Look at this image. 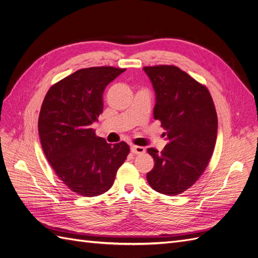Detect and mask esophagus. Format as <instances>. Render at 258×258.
Wrapping results in <instances>:
<instances>
[{
  "label": "esophagus",
  "mask_w": 258,
  "mask_h": 258,
  "mask_svg": "<svg viewBox=\"0 0 258 258\" xmlns=\"http://www.w3.org/2000/svg\"><path fill=\"white\" fill-rule=\"evenodd\" d=\"M131 150V153L132 154H136V155H141V154H144L145 153V148L142 147V146H137V145H132L130 147Z\"/></svg>",
  "instance_id": "1"
}]
</instances>
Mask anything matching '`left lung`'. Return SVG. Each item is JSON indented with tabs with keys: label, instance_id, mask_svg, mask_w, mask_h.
Segmentation results:
<instances>
[{
	"label": "left lung",
	"instance_id": "8db88e82",
	"mask_svg": "<svg viewBox=\"0 0 258 258\" xmlns=\"http://www.w3.org/2000/svg\"><path fill=\"white\" fill-rule=\"evenodd\" d=\"M156 93L154 117L169 143L147 152L155 166L146 174L152 188L168 196L188 189L205 170L217 137V115L208 88L174 66L144 67Z\"/></svg>",
	"mask_w": 258,
	"mask_h": 258
}]
</instances>
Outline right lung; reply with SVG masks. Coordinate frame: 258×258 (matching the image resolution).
Segmentation results:
<instances>
[{"instance_id":"add662e5","label":"right lung","mask_w":258,"mask_h":258,"mask_svg":"<svg viewBox=\"0 0 258 258\" xmlns=\"http://www.w3.org/2000/svg\"><path fill=\"white\" fill-rule=\"evenodd\" d=\"M126 69H81L52 85L38 116V135L51 168L72 191L96 197L111 188L129 145L108 144L91 128L103 112V91Z\"/></svg>"}]
</instances>
